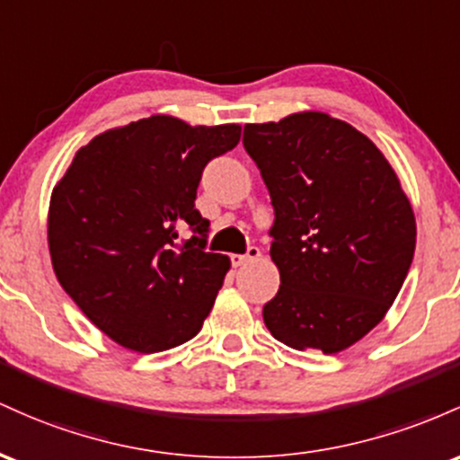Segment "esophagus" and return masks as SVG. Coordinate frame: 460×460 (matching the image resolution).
I'll return each instance as SVG.
<instances>
[{
  "label": "esophagus",
  "mask_w": 460,
  "mask_h": 460,
  "mask_svg": "<svg viewBox=\"0 0 460 460\" xmlns=\"http://www.w3.org/2000/svg\"><path fill=\"white\" fill-rule=\"evenodd\" d=\"M258 258H261V247L252 245L250 250H247V254H232L230 261L234 267H243V265H247V262L258 261Z\"/></svg>",
  "instance_id": "1"
}]
</instances>
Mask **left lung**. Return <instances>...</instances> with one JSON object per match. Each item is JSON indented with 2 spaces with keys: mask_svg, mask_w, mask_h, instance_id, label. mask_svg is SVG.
I'll list each match as a JSON object with an SVG mask.
<instances>
[{
  "mask_svg": "<svg viewBox=\"0 0 460 460\" xmlns=\"http://www.w3.org/2000/svg\"><path fill=\"white\" fill-rule=\"evenodd\" d=\"M243 146L270 189L280 288L262 319L293 349L337 354L395 302L415 254L412 206L385 154L317 111L247 123Z\"/></svg>",
  "mask_w": 460,
  "mask_h": 460,
  "instance_id": "8db88e82",
  "label": "left lung"
}]
</instances>
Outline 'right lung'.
Wrapping results in <instances>:
<instances>
[{
    "mask_svg": "<svg viewBox=\"0 0 460 460\" xmlns=\"http://www.w3.org/2000/svg\"><path fill=\"white\" fill-rule=\"evenodd\" d=\"M239 123L172 115L97 134L51 190L48 243L60 287L106 337L141 354L202 330L230 258L206 252L195 208L204 167L236 147ZM194 236L181 241V232Z\"/></svg>",
    "mask_w": 460,
    "mask_h": 460,
    "instance_id": "right-lung-1",
    "label": "right lung"
}]
</instances>
